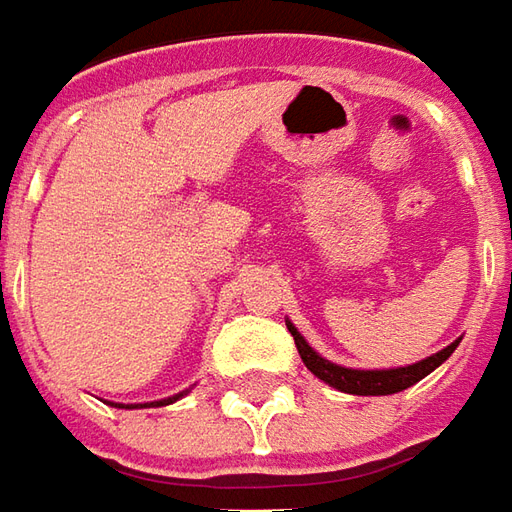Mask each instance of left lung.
<instances>
[{
  "mask_svg": "<svg viewBox=\"0 0 512 512\" xmlns=\"http://www.w3.org/2000/svg\"><path fill=\"white\" fill-rule=\"evenodd\" d=\"M288 330L294 336V344L300 350V358L305 361V367L316 378H322L325 384L336 387L339 392H350V395H392V392H403L406 387L417 384L420 378H426L431 370H437L460 344V339H457V342L448 344L446 350L423 358L417 364H409V367H398V370H347V367H339V364H330L328 358H322L316 350H311V344L302 339L300 330L294 328L291 322H288Z\"/></svg>",
  "mask_w": 512,
  "mask_h": 512,
  "instance_id": "8db88e82",
  "label": "left lung"
}]
</instances>
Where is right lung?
<instances>
[{
  "instance_id": "obj_1",
  "label": "right lung",
  "mask_w": 512,
  "mask_h": 512,
  "mask_svg": "<svg viewBox=\"0 0 512 512\" xmlns=\"http://www.w3.org/2000/svg\"><path fill=\"white\" fill-rule=\"evenodd\" d=\"M176 398H179V395H176ZM176 398H168V401H156V403H148V406H168V403H173V401H176Z\"/></svg>"
}]
</instances>
